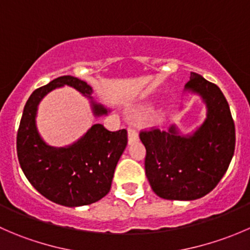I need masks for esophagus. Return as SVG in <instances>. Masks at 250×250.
<instances>
[{
  "label": "esophagus",
  "mask_w": 250,
  "mask_h": 250,
  "mask_svg": "<svg viewBox=\"0 0 250 250\" xmlns=\"http://www.w3.org/2000/svg\"><path fill=\"white\" fill-rule=\"evenodd\" d=\"M138 140H139V134H138L137 129L132 125L128 127V141H129V144L137 143Z\"/></svg>",
  "instance_id": "obj_1"
}]
</instances>
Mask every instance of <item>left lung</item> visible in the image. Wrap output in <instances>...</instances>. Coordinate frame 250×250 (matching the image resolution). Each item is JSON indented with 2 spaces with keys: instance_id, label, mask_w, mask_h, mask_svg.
<instances>
[{
  "instance_id": "obj_1",
  "label": "left lung",
  "mask_w": 250,
  "mask_h": 250,
  "mask_svg": "<svg viewBox=\"0 0 250 250\" xmlns=\"http://www.w3.org/2000/svg\"><path fill=\"white\" fill-rule=\"evenodd\" d=\"M184 92L200 95L207 107L204 122L183 135L175 125L168 132H141L146 148L145 173L153 192L161 198L192 201L210 192L234 152V123L220 88L191 72Z\"/></svg>"
}]
</instances>
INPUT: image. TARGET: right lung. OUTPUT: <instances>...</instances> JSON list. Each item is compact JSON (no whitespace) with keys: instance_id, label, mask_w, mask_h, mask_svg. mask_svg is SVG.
Wrapping results in <instances>:
<instances>
[{"instance_id":"1","label":"right lung","mask_w":250,"mask_h":250,"mask_svg":"<svg viewBox=\"0 0 250 250\" xmlns=\"http://www.w3.org/2000/svg\"><path fill=\"white\" fill-rule=\"evenodd\" d=\"M64 85L90 100L95 117L110 112L93 100V88L87 82L74 76L55 78L35 90L25 104L17 135L18 160L30 184L49 201L65 207L87 206L109 193L116 166L127 146V130L110 132L97 123L71 145H48L37 130V109L48 93Z\"/></svg>"}]
</instances>
